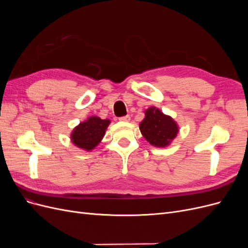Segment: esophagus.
Instances as JSON below:
<instances>
[{
    "mask_svg": "<svg viewBox=\"0 0 248 248\" xmlns=\"http://www.w3.org/2000/svg\"><path fill=\"white\" fill-rule=\"evenodd\" d=\"M119 120H120V121H121V122H128V121H129V120H130V116H128V115H127V116L121 117V118H120Z\"/></svg>",
    "mask_w": 248,
    "mask_h": 248,
    "instance_id": "esophagus-1",
    "label": "esophagus"
}]
</instances>
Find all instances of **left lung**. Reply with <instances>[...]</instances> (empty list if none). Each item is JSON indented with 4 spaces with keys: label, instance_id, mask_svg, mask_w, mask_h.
<instances>
[{
    "label": "left lung",
    "instance_id": "left-lung-1",
    "mask_svg": "<svg viewBox=\"0 0 248 248\" xmlns=\"http://www.w3.org/2000/svg\"><path fill=\"white\" fill-rule=\"evenodd\" d=\"M142 137L154 147L164 148L171 144L179 132L178 123L170 116L155 107L145 110V118L140 123Z\"/></svg>",
    "mask_w": 248,
    "mask_h": 248
}]
</instances>
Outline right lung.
<instances>
[{
	"label": "right lung",
	"instance_id": "obj_1",
	"mask_svg": "<svg viewBox=\"0 0 248 248\" xmlns=\"http://www.w3.org/2000/svg\"><path fill=\"white\" fill-rule=\"evenodd\" d=\"M110 120L100 119L97 116L89 117L73 128L70 133L72 144L85 151H92L102 140Z\"/></svg>",
	"mask_w": 248,
	"mask_h": 248
}]
</instances>
